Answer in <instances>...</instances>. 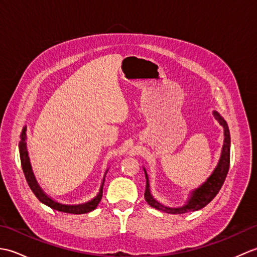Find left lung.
<instances>
[{
	"label": "left lung",
	"mask_w": 257,
	"mask_h": 257,
	"mask_svg": "<svg viewBox=\"0 0 257 257\" xmlns=\"http://www.w3.org/2000/svg\"><path fill=\"white\" fill-rule=\"evenodd\" d=\"M213 116L215 117L217 121L224 129V144L222 147V152L219 163H217L214 171L212 172L211 176L207 178L206 181L199 187L198 189L193 190L191 192L190 198L187 203L179 207H169L161 204L158 202L150 192V184H149V178L148 174L145 170L146 174V191H145V199L150 206L155 207V209L169 213V214H182V213H187L191 211H198L201 210L202 207L207 205L210 202L215 198V195L219 193L223 183L225 181V178L227 176L228 168H230V145H231V137H230V130H228L227 123L224 119L221 117V114L217 111H213Z\"/></svg>",
	"instance_id": "1"
}]
</instances>
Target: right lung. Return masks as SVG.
Wrapping results in <instances>:
<instances>
[{"instance_id":"add662e5","label":"right lung","mask_w":257,"mask_h":257,"mask_svg":"<svg viewBox=\"0 0 257 257\" xmlns=\"http://www.w3.org/2000/svg\"><path fill=\"white\" fill-rule=\"evenodd\" d=\"M20 157H21V163H22V169H23L24 176L26 178V181L29 183L31 190L33 191V193L36 195V198L40 200L42 203H44L45 205L52 207L53 210H56L59 212H65V213H70V214H85V213L91 212L92 210H95L98 203H99L102 196V187H103V182H105V176H103V180L101 183V187L99 190V193H98L94 199L86 202V203L83 204H76V205H68V204H63L59 203V202L54 201L50 196H47L45 194L44 191L41 189L40 185H38L34 173H33L32 170V166L30 162V158H29V152H27L26 148V127L23 128V132L21 134V141H20Z\"/></svg>"}]
</instances>
